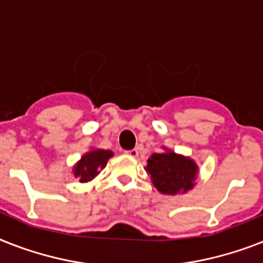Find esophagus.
<instances>
[{"label":"esophagus","mask_w":263,"mask_h":263,"mask_svg":"<svg viewBox=\"0 0 263 263\" xmlns=\"http://www.w3.org/2000/svg\"><path fill=\"white\" fill-rule=\"evenodd\" d=\"M125 154H127L128 157H132V158H136L139 155V151L136 150V148H134V150H128L125 151Z\"/></svg>","instance_id":"34e87169"}]
</instances>
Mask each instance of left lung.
<instances>
[{
  "mask_svg": "<svg viewBox=\"0 0 263 263\" xmlns=\"http://www.w3.org/2000/svg\"><path fill=\"white\" fill-rule=\"evenodd\" d=\"M163 153L153 154L144 167L159 193L167 196L185 194L192 191L198 177V165L191 157L177 154L167 147Z\"/></svg>",
  "mask_w": 263,
  "mask_h": 263,
  "instance_id": "8db88e82",
  "label": "left lung"
}]
</instances>
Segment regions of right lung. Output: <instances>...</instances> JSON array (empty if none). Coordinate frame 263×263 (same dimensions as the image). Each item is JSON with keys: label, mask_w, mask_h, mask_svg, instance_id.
I'll list each match as a JSON object with an SVG mask.
<instances>
[{"label": "right lung", "mask_w": 263, "mask_h": 263, "mask_svg": "<svg viewBox=\"0 0 263 263\" xmlns=\"http://www.w3.org/2000/svg\"><path fill=\"white\" fill-rule=\"evenodd\" d=\"M113 155L115 154L110 150L91 147L90 150L83 154L80 161L72 166V174L76 178H78L80 182H89L100 174V172L105 167L109 158H112Z\"/></svg>", "instance_id": "1"}]
</instances>
